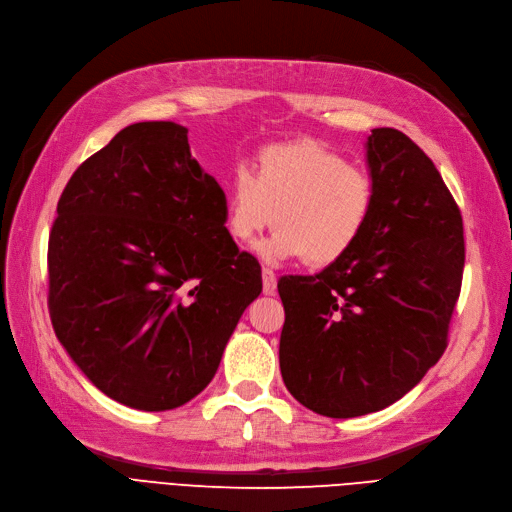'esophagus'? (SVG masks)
<instances>
[{
  "label": "esophagus",
  "mask_w": 512,
  "mask_h": 512,
  "mask_svg": "<svg viewBox=\"0 0 512 512\" xmlns=\"http://www.w3.org/2000/svg\"><path fill=\"white\" fill-rule=\"evenodd\" d=\"M261 280H263V293L274 295L276 293V274L270 268H263Z\"/></svg>",
  "instance_id": "1"
}]
</instances>
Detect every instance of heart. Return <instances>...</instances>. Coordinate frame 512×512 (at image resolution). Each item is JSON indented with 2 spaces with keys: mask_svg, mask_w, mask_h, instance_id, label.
Here are the masks:
<instances>
[{
  "mask_svg": "<svg viewBox=\"0 0 512 512\" xmlns=\"http://www.w3.org/2000/svg\"><path fill=\"white\" fill-rule=\"evenodd\" d=\"M376 202L372 176L315 140L270 144L253 174L238 166L229 178L225 227L249 244L272 219L278 227L261 255L327 266L364 236Z\"/></svg>",
  "mask_w": 512,
  "mask_h": 512,
  "instance_id": "obj_1",
  "label": "heart"
}]
</instances>
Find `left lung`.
Returning <instances> with one entry per match:
<instances>
[{"instance_id": "left-lung-1", "label": "left lung", "mask_w": 512, "mask_h": 512, "mask_svg": "<svg viewBox=\"0 0 512 512\" xmlns=\"http://www.w3.org/2000/svg\"><path fill=\"white\" fill-rule=\"evenodd\" d=\"M376 202L364 236L315 276H283L280 374L323 417L383 410L449 344L464 276V225L434 161L406 134L372 129Z\"/></svg>"}]
</instances>
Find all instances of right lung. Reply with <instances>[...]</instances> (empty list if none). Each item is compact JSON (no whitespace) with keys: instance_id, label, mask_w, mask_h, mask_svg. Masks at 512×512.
<instances>
[{"instance_id":"add662e5","label":"right lung","mask_w":512,"mask_h":512,"mask_svg":"<svg viewBox=\"0 0 512 512\" xmlns=\"http://www.w3.org/2000/svg\"><path fill=\"white\" fill-rule=\"evenodd\" d=\"M225 210L172 121L121 129L68 180L48 236V312L108 398L170 410L212 381L261 293L259 261L238 251Z\"/></svg>"}]
</instances>
